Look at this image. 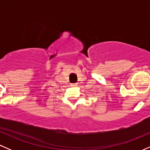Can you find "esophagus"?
Wrapping results in <instances>:
<instances>
[{
    "label": "esophagus",
    "instance_id": "obj_1",
    "mask_svg": "<svg viewBox=\"0 0 150 150\" xmlns=\"http://www.w3.org/2000/svg\"><path fill=\"white\" fill-rule=\"evenodd\" d=\"M77 85V83H72V84H70V86H71V87H76Z\"/></svg>",
    "mask_w": 150,
    "mask_h": 150
}]
</instances>
